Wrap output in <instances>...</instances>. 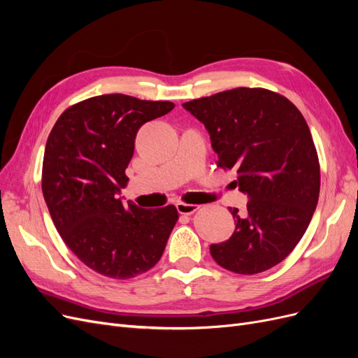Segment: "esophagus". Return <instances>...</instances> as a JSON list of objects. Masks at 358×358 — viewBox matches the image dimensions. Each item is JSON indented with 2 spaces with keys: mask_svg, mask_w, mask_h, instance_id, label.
Masks as SVG:
<instances>
[{
  "mask_svg": "<svg viewBox=\"0 0 358 358\" xmlns=\"http://www.w3.org/2000/svg\"><path fill=\"white\" fill-rule=\"evenodd\" d=\"M176 208H178V212H179V213L191 215V213H194L196 210H199L200 206H197V204H189V203H178Z\"/></svg>",
  "mask_w": 358,
  "mask_h": 358,
  "instance_id": "obj_1",
  "label": "esophagus"
}]
</instances>
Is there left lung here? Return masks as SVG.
<instances>
[{
    "instance_id": "8db88e82",
    "label": "left lung",
    "mask_w": 358,
    "mask_h": 358,
    "mask_svg": "<svg viewBox=\"0 0 358 358\" xmlns=\"http://www.w3.org/2000/svg\"><path fill=\"white\" fill-rule=\"evenodd\" d=\"M204 124L218 166L234 169L246 209H230L236 230L210 245L221 267L239 275L272 268L296 248L315 212L320 161L305 117L284 95L236 88L182 104Z\"/></svg>"
}]
</instances>
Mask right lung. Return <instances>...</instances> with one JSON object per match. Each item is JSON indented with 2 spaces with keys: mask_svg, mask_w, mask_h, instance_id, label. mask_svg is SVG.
I'll return each instance as SVG.
<instances>
[{
  "mask_svg": "<svg viewBox=\"0 0 358 358\" xmlns=\"http://www.w3.org/2000/svg\"><path fill=\"white\" fill-rule=\"evenodd\" d=\"M171 101L124 94L70 106L48 137L41 189L62 241L83 264L113 279L152 268L179 215L173 204L142 209L117 197L138 128L173 110Z\"/></svg>",
  "mask_w": 358,
  "mask_h": 358,
  "instance_id": "add662e5",
  "label": "right lung"
}]
</instances>
